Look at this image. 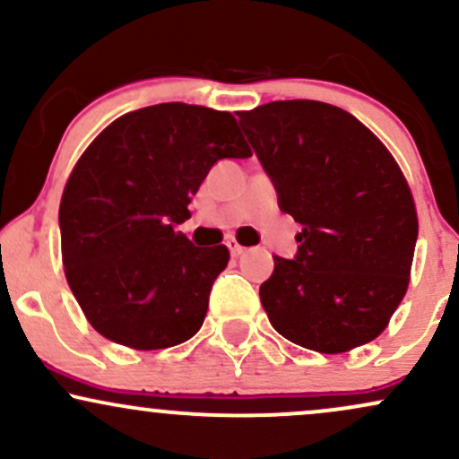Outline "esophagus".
Returning a JSON list of instances; mask_svg holds the SVG:
<instances>
[{
  "label": "esophagus",
  "mask_w": 459,
  "mask_h": 459,
  "mask_svg": "<svg viewBox=\"0 0 459 459\" xmlns=\"http://www.w3.org/2000/svg\"><path fill=\"white\" fill-rule=\"evenodd\" d=\"M226 246H229L230 255H233V256H241V255H244V252H246V247L237 244V241H229V244H226Z\"/></svg>",
  "instance_id": "1"
}]
</instances>
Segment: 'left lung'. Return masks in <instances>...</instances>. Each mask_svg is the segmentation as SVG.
<instances>
[{
    "instance_id": "8db88e82",
    "label": "left lung",
    "mask_w": 459,
    "mask_h": 459,
    "mask_svg": "<svg viewBox=\"0 0 459 459\" xmlns=\"http://www.w3.org/2000/svg\"><path fill=\"white\" fill-rule=\"evenodd\" d=\"M239 125L302 224L296 259L273 256L259 289L273 330L321 354L377 339L408 291L419 235L391 151L356 116L308 99L239 112Z\"/></svg>"
}]
</instances>
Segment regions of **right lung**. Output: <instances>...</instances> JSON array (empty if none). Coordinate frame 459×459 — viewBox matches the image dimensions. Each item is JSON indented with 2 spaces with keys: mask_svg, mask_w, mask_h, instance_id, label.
Instances as JSON below:
<instances>
[{
  "mask_svg": "<svg viewBox=\"0 0 459 459\" xmlns=\"http://www.w3.org/2000/svg\"><path fill=\"white\" fill-rule=\"evenodd\" d=\"M250 155L233 114L187 103L135 109L91 142L62 192L60 235L68 287L99 334L140 351L196 334L230 255L177 224L215 161Z\"/></svg>",
  "mask_w": 459,
  "mask_h": 459,
  "instance_id": "1",
  "label": "right lung"
}]
</instances>
